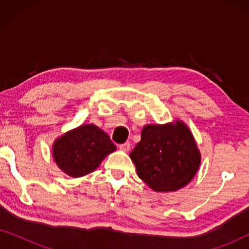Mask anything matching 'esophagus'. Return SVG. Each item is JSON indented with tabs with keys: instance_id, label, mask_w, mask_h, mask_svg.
<instances>
[{
	"instance_id": "obj_1",
	"label": "esophagus",
	"mask_w": 249,
	"mask_h": 249,
	"mask_svg": "<svg viewBox=\"0 0 249 249\" xmlns=\"http://www.w3.org/2000/svg\"><path fill=\"white\" fill-rule=\"evenodd\" d=\"M119 148H120L121 151L128 152L129 149H130V144H129V142H124V144H120V145H119Z\"/></svg>"
}]
</instances>
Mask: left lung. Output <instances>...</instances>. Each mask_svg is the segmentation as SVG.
I'll use <instances>...</instances> for the list:
<instances>
[{
    "label": "left lung",
    "instance_id": "8db88e82",
    "mask_svg": "<svg viewBox=\"0 0 249 249\" xmlns=\"http://www.w3.org/2000/svg\"><path fill=\"white\" fill-rule=\"evenodd\" d=\"M138 177L155 192H175L196 175L200 155L189 129L176 124H148L130 153Z\"/></svg>",
    "mask_w": 249,
    "mask_h": 249
}]
</instances>
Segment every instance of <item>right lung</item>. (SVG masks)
I'll list each match as a JSON object with an SVG mask.
<instances>
[{
    "label": "right lung",
    "instance_id": "add662e5",
    "mask_svg": "<svg viewBox=\"0 0 249 249\" xmlns=\"http://www.w3.org/2000/svg\"><path fill=\"white\" fill-rule=\"evenodd\" d=\"M114 149L115 145L103 130L84 124L54 142L53 156L63 172L77 178L94 171Z\"/></svg>",
    "mask_w": 249,
    "mask_h": 249
}]
</instances>
